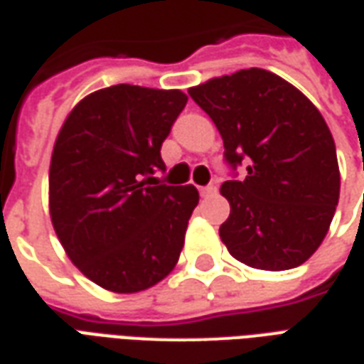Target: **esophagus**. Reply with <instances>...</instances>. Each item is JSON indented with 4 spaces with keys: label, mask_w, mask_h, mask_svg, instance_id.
<instances>
[{
    "label": "esophagus",
    "mask_w": 364,
    "mask_h": 364,
    "mask_svg": "<svg viewBox=\"0 0 364 364\" xmlns=\"http://www.w3.org/2000/svg\"><path fill=\"white\" fill-rule=\"evenodd\" d=\"M200 193L203 198H213L215 193H217V188L215 186H203V188H200Z\"/></svg>",
    "instance_id": "34e87169"
}]
</instances>
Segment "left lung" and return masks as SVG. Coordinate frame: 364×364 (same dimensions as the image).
<instances>
[{"label":"left lung","mask_w":364,"mask_h":364,"mask_svg":"<svg viewBox=\"0 0 364 364\" xmlns=\"http://www.w3.org/2000/svg\"><path fill=\"white\" fill-rule=\"evenodd\" d=\"M219 129L227 163H248L227 180L230 215L219 237L246 266L283 272L304 264L328 235L339 200L336 143L322 114L296 87L250 68L188 89Z\"/></svg>","instance_id":"obj_1"}]
</instances>
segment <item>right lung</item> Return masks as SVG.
<instances>
[{
  "label": "right lung",
  "instance_id": "right-lung-1",
  "mask_svg": "<svg viewBox=\"0 0 364 364\" xmlns=\"http://www.w3.org/2000/svg\"><path fill=\"white\" fill-rule=\"evenodd\" d=\"M178 89L114 85L79 100L55 137L50 217L77 269L112 293H139L174 269L200 193L151 182L184 110Z\"/></svg>",
  "mask_w": 364,
  "mask_h": 364
}]
</instances>
